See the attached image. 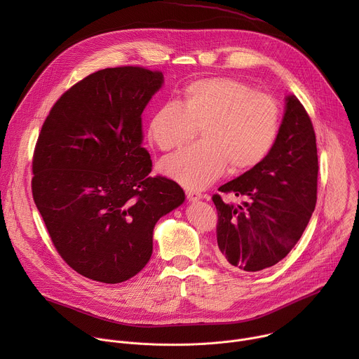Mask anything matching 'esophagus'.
Returning a JSON list of instances; mask_svg holds the SVG:
<instances>
[{"instance_id":"esophagus-1","label":"esophagus","mask_w":359,"mask_h":359,"mask_svg":"<svg viewBox=\"0 0 359 359\" xmlns=\"http://www.w3.org/2000/svg\"><path fill=\"white\" fill-rule=\"evenodd\" d=\"M186 196H187L189 201H197V200H200L203 197L201 193L194 191V190H186Z\"/></svg>"}]
</instances>
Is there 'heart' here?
Listing matches in <instances>:
<instances>
[{
    "instance_id": "b5f03b06",
    "label": "heart",
    "mask_w": 359,
    "mask_h": 359,
    "mask_svg": "<svg viewBox=\"0 0 359 359\" xmlns=\"http://www.w3.org/2000/svg\"><path fill=\"white\" fill-rule=\"evenodd\" d=\"M281 125L278 102L233 78L189 83L182 102L162 105L149 122V139L161 150L183 146L201 128V144L161 162V170L187 189H204L227 166L244 172L257 166L274 146Z\"/></svg>"
}]
</instances>
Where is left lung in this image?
I'll list each match as a JSON object with an SVG mask.
<instances>
[{
    "mask_svg": "<svg viewBox=\"0 0 359 359\" xmlns=\"http://www.w3.org/2000/svg\"><path fill=\"white\" fill-rule=\"evenodd\" d=\"M318 158L311 119L295 95L285 96L280 132L257 166L219 187L247 197L241 204H216L220 262L236 271L269 269L292 250L317 203Z\"/></svg>",
    "mask_w": 359,
    "mask_h": 359,
    "instance_id": "1",
    "label": "left lung"
}]
</instances>
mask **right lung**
I'll return each mask as SVG.
<instances>
[{"label":"right lung","mask_w":359,"mask_h":359,"mask_svg":"<svg viewBox=\"0 0 359 359\" xmlns=\"http://www.w3.org/2000/svg\"><path fill=\"white\" fill-rule=\"evenodd\" d=\"M163 74L107 68L68 89L46 116L32 161V196L65 263L107 284L150 260L158 220L184 201L183 189L151 177L142 114Z\"/></svg>","instance_id":"add662e5"}]
</instances>
